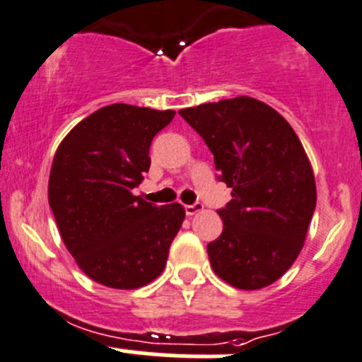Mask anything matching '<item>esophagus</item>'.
<instances>
[{
  "label": "esophagus",
  "instance_id": "obj_1",
  "mask_svg": "<svg viewBox=\"0 0 362 362\" xmlns=\"http://www.w3.org/2000/svg\"><path fill=\"white\" fill-rule=\"evenodd\" d=\"M202 209H204L202 204H192V206H185V211H186V214H188V216H193V214L200 213Z\"/></svg>",
  "mask_w": 362,
  "mask_h": 362
}]
</instances>
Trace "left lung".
Listing matches in <instances>:
<instances>
[{
  "label": "left lung",
  "instance_id": "8db88e82",
  "mask_svg": "<svg viewBox=\"0 0 362 362\" xmlns=\"http://www.w3.org/2000/svg\"><path fill=\"white\" fill-rule=\"evenodd\" d=\"M214 155L232 200L218 211L223 232L207 245L211 267L228 285L259 291L296 262L317 204L310 158L280 112L252 96L181 109Z\"/></svg>",
  "mask_w": 362,
  "mask_h": 362
}]
</instances>
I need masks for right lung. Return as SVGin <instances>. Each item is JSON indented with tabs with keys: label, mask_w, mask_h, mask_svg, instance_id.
<instances>
[{
	"label": "right lung",
	"mask_w": 362,
	"mask_h": 362,
	"mask_svg": "<svg viewBox=\"0 0 362 362\" xmlns=\"http://www.w3.org/2000/svg\"><path fill=\"white\" fill-rule=\"evenodd\" d=\"M174 114L112 103L75 124L56 149L49 206L66 250L96 284L132 291L165 269L185 207L153 206L132 189L151 165L153 137Z\"/></svg>",
	"instance_id": "right-lung-1"
}]
</instances>
